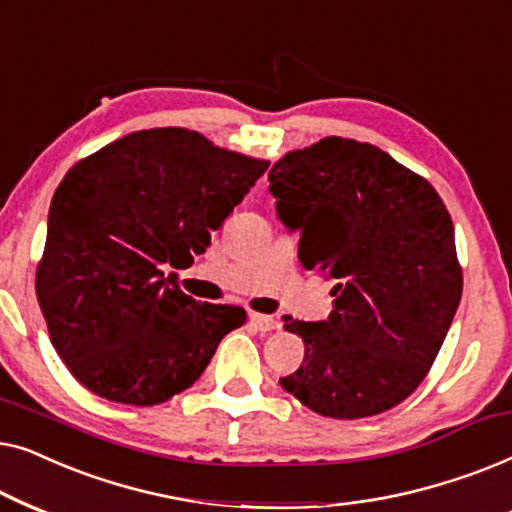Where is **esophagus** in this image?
I'll return each mask as SVG.
<instances>
[{"instance_id": "obj_1", "label": "esophagus", "mask_w": 512, "mask_h": 512, "mask_svg": "<svg viewBox=\"0 0 512 512\" xmlns=\"http://www.w3.org/2000/svg\"><path fill=\"white\" fill-rule=\"evenodd\" d=\"M249 321L251 324H254L258 331H272V328H277L279 324H277V319L275 317H270V314H258V312H251L249 314Z\"/></svg>"}]
</instances>
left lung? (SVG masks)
Returning <instances> with one entry per match:
<instances>
[{"mask_svg": "<svg viewBox=\"0 0 512 512\" xmlns=\"http://www.w3.org/2000/svg\"><path fill=\"white\" fill-rule=\"evenodd\" d=\"M277 214L298 258L335 286L326 321L284 317L305 359L279 384L333 419L403 403L429 373L461 300V265L443 198L368 142L324 137L272 165Z\"/></svg>", "mask_w": 512, "mask_h": 512, "instance_id": "left-lung-1", "label": "left lung"}]
</instances>
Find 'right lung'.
I'll return each mask as SVG.
<instances>
[{
  "instance_id": "1",
  "label": "right lung",
  "mask_w": 512,
  "mask_h": 512,
  "mask_svg": "<svg viewBox=\"0 0 512 512\" xmlns=\"http://www.w3.org/2000/svg\"><path fill=\"white\" fill-rule=\"evenodd\" d=\"M268 165L195 130L151 128L69 167L34 284L55 352L83 387L144 408L198 380L247 312L198 303L165 270L209 247Z\"/></svg>"
}]
</instances>
